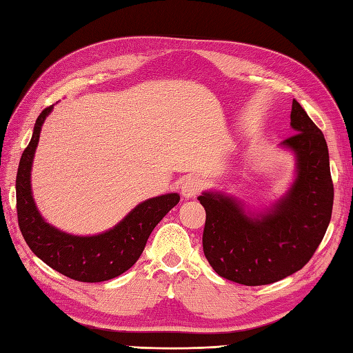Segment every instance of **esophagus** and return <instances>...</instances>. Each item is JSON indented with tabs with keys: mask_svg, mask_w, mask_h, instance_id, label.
Returning <instances> with one entry per match:
<instances>
[{
	"mask_svg": "<svg viewBox=\"0 0 353 353\" xmlns=\"http://www.w3.org/2000/svg\"><path fill=\"white\" fill-rule=\"evenodd\" d=\"M201 190V180L196 176H190L183 180L182 183V195L185 199H194V196Z\"/></svg>",
	"mask_w": 353,
	"mask_h": 353,
	"instance_id": "34e87169",
	"label": "esophagus"
}]
</instances>
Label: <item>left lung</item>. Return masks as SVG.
<instances>
[{"label": "left lung", "mask_w": 353, "mask_h": 353, "mask_svg": "<svg viewBox=\"0 0 353 353\" xmlns=\"http://www.w3.org/2000/svg\"><path fill=\"white\" fill-rule=\"evenodd\" d=\"M283 145L296 154L298 176L288 195L268 214L251 218L223 194L199 196L206 210L203 251L215 272L243 285H263L304 268L330 225L334 185L322 130L293 99Z\"/></svg>", "instance_id": "1"}]
</instances>
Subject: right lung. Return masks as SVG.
I'll use <instances>...</instances> for the list:
<instances>
[{"mask_svg": "<svg viewBox=\"0 0 353 353\" xmlns=\"http://www.w3.org/2000/svg\"><path fill=\"white\" fill-rule=\"evenodd\" d=\"M51 110L52 106H48L37 117L16 174V212L21 233L30 250L57 272L83 283L111 280L135 265L153 228L176 206L180 196L165 194L138 204L121 223L97 236H72L46 224L32 200L30 171L40 129Z\"/></svg>", "mask_w": 353, "mask_h": 353, "instance_id": "1", "label": "right lung"}]
</instances>
